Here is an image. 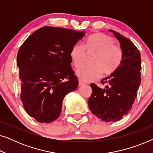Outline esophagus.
Returning <instances> with one entry per match:
<instances>
[{
  "mask_svg": "<svg viewBox=\"0 0 153 153\" xmlns=\"http://www.w3.org/2000/svg\"><path fill=\"white\" fill-rule=\"evenodd\" d=\"M84 84H85V83H83L82 81H81V80L79 81V86H82V85H83Z\"/></svg>",
  "mask_w": 153,
  "mask_h": 153,
  "instance_id": "esophagus-1",
  "label": "esophagus"
}]
</instances>
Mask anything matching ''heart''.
Here are the masks:
<instances>
[{
    "instance_id": "1",
    "label": "heart",
    "mask_w": 153,
    "mask_h": 153,
    "mask_svg": "<svg viewBox=\"0 0 153 153\" xmlns=\"http://www.w3.org/2000/svg\"><path fill=\"white\" fill-rule=\"evenodd\" d=\"M93 53L88 66L76 70L81 81L88 82L99 78L102 73L108 76L116 72L122 63L123 53L120 47L114 45L111 37L102 33H95L85 39L84 45L75 44L70 50V56L75 68L84 63L85 53Z\"/></svg>"
}]
</instances>
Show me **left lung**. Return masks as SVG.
<instances>
[{"mask_svg":"<svg viewBox=\"0 0 153 153\" xmlns=\"http://www.w3.org/2000/svg\"><path fill=\"white\" fill-rule=\"evenodd\" d=\"M123 53L122 63L116 72L102 79L107 83L102 89L94 83L90 97V110L98 118L105 122H116L123 118L130 111L141 84V60L137 48L129 39L112 30Z\"/></svg>","mask_w":153,"mask_h":153,"instance_id":"1","label":"left lung"}]
</instances>
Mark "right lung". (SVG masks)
I'll return each instance as SVG.
<instances>
[{
  "instance_id": "1",
  "label": "right lung",
  "mask_w": 153,
  "mask_h": 153,
  "mask_svg": "<svg viewBox=\"0 0 153 153\" xmlns=\"http://www.w3.org/2000/svg\"><path fill=\"white\" fill-rule=\"evenodd\" d=\"M84 35L83 31L45 26L21 46L16 57L21 100L27 114L37 122L56 120L65 96L78 87L70 52Z\"/></svg>"
}]
</instances>
